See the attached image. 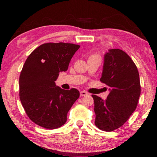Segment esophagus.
Segmentation results:
<instances>
[{"instance_id":"obj_1","label":"esophagus","mask_w":157,"mask_h":157,"mask_svg":"<svg viewBox=\"0 0 157 157\" xmlns=\"http://www.w3.org/2000/svg\"><path fill=\"white\" fill-rule=\"evenodd\" d=\"M88 95V93L85 91H82L80 92V96H85V95Z\"/></svg>"}]
</instances>
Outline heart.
Here are the masks:
<instances>
[{
    "mask_svg": "<svg viewBox=\"0 0 157 157\" xmlns=\"http://www.w3.org/2000/svg\"><path fill=\"white\" fill-rule=\"evenodd\" d=\"M90 57H91V58H97V59H100V55L98 54V53H96V54H94V55H92Z\"/></svg>",
    "mask_w": 157,
    "mask_h": 157,
    "instance_id": "1",
    "label": "heart"
}]
</instances>
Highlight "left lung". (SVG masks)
<instances>
[{
    "label": "left lung",
    "instance_id": "left-lung-1",
    "mask_svg": "<svg viewBox=\"0 0 157 157\" xmlns=\"http://www.w3.org/2000/svg\"><path fill=\"white\" fill-rule=\"evenodd\" d=\"M100 82L109 87L110 93L105 101L92 95L95 124L103 131H113L123 125L136 109L140 95L139 73L125 52L111 49L105 55Z\"/></svg>",
    "mask_w": 157,
    "mask_h": 157
}]
</instances>
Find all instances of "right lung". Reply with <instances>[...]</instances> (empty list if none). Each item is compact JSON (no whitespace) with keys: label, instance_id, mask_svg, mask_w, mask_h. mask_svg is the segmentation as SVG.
Returning <instances> with one entry per match:
<instances>
[{"label":"right lung","instance_id":"1","mask_svg":"<svg viewBox=\"0 0 157 157\" xmlns=\"http://www.w3.org/2000/svg\"><path fill=\"white\" fill-rule=\"evenodd\" d=\"M79 47L62 42L44 44L26 59L20 74L19 96L26 114L37 125L53 129L66 122L79 92L76 89H61L55 81L60 72L68 70Z\"/></svg>","mask_w":157,"mask_h":157}]
</instances>
